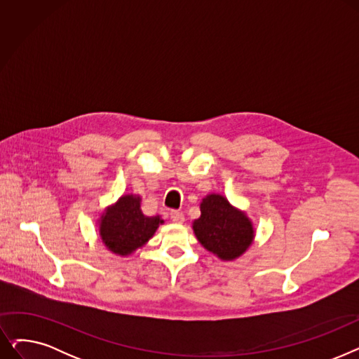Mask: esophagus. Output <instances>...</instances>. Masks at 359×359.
Here are the masks:
<instances>
[{"instance_id": "obj_1", "label": "esophagus", "mask_w": 359, "mask_h": 359, "mask_svg": "<svg viewBox=\"0 0 359 359\" xmlns=\"http://www.w3.org/2000/svg\"><path fill=\"white\" fill-rule=\"evenodd\" d=\"M170 218H172V221L176 222V224H183L184 222V214L179 212V211L170 212Z\"/></svg>"}]
</instances>
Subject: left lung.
I'll list each match as a JSON object with an SVG mask.
<instances>
[{
  "label": "left lung",
  "mask_w": 359,
  "mask_h": 359,
  "mask_svg": "<svg viewBox=\"0 0 359 359\" xmlns=\"http://www.w3.org/2000/svg\"><path fill=\"white\" fill-rule=\"evenodd\" d=\"M202 246L221 260H236L255 240L253 222L244 211L218 194L206 195L201 202V217L192 222Z\"/></svg>",
  "instance_id": "obj_1"
}]
</instances>
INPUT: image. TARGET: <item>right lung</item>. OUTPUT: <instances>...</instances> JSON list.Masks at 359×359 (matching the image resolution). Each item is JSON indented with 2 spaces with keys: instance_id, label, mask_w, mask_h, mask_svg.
<instances>
[{
  "instance_id": "obj_1",
  "label": "right lung",
  "mask_w": 359,
  "mask_h": 359,
  "mask_svg": "<svg viewBox=\"0 0 359 359\" xmlns=\"http://www.w3.org/2000/svg\"><path fill=\"white\" fill-rule=\"evenodd\" d=\"M163 222L160 215L142 214L141 196L123 195L100 215L99 236L107 250L125 257L147 244Z\"/></svg>"
}]
</instances>
